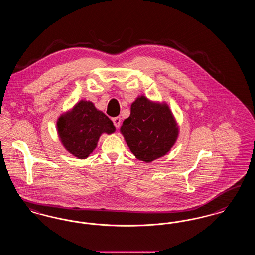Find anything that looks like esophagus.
I'll list each match as a JSON object with an SVG mask.
<instances>
[{"label": "esophagus", "mask_w": 255, "mask_h": 255, "mask_svg": "<svg viewBox=\"0 0 255 255\" xmlns=\"http://www.w3.org/2000/svg\"><path fill=\"white\" fill-rule=\"evenodd\" d=\"M112 121L113 123H114V125H115L117 128H119V127L121 126V123H122V119H121V117L113 118Z\"/></svg>", "instance_id": "34e87169"}]
</instances>
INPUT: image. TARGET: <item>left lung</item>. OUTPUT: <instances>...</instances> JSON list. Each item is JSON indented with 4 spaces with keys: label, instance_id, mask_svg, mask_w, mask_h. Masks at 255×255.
<instances>
[{
    "label": "left lung",
    "instance_id": "obj_1",
    "mask_svg": "<svg viewBox=\"0 0 255 255\" xmlns=\"http://www.w3.org/2000/svg\"><path fill=\"white\" fill-rule=\"evenodd\" d=\"M121 132L133 155L150 163L170 152L179 129L166 102H153L141 95L132 102Z\"/></svg>",
    "mask_w": 255,
    "mask_h": 255
}]
</instances>
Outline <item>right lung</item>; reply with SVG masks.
<instances>
[{
	"label": "right lung",
	"instance_id": "obj_1",
	"mask_svg": "<svg viewBox=\"0 0 255 255\" xmlns=\"http://www.w3.org/2000/svg\"><path fill=\"white\" fill-rule=\"evenodd\" d=\"M116 131L113 122L98 110L94 103L82 100L71 110L61 114L57 121V132L67 152L85 159L96 149L102 133Z\"/></svg>",
	"mask_w": 255,
	"mask_h": 255
}]
</instances>
